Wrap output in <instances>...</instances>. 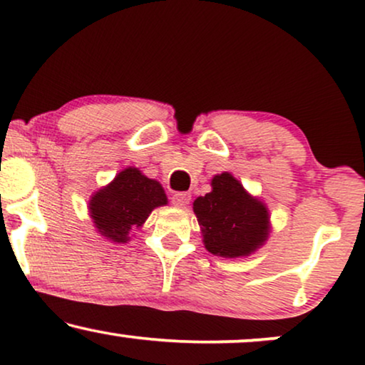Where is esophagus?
Masks as SVG:
<instances>
[{"label":"esophagus","instance_id":"esophagus-1","mask_svg":"<svg viewBox=\"0 0 365 365\" xmlns=\"http://www.w3.org/2000/svg\"><path fill=\"white\" fill-rule=\"evenodd\" d=\"M171 201L176 207H186L189 201H191V194H189V192H176V194H173Z\"/></svg>","mask_w":365,"mask_h":365}]
</instances>
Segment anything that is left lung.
<instances>
[{
    "instance_id": "1",
    "label": "left lung",
    "mask_w": 365,
    "mask_h": 365,
    "mask_svg": "<svg viewBox=\"0 0 365 365\" xmlns=\"http://www.w3.org/2000/svg\"><path fill=\"white\" fill-rule=\"evenodd\" d=\"M204 246L221 257L247 256L267 239V209L229 173L212 178V191L194 201Z\"/></svg>"
}]
</instances>
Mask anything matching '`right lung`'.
<instances>
[{
    "instance_id": "obj_1",
    "label": "right lung",
    "mask_w": 365,
    "mask_h": 365,
    "mask_svg": "<svg viewBox=\"0 0 365 365\" xmlns=\"http://www.w3.org/2000/svg\"><path fill=\"white\" fill-rule=\"evenodd\" d=\"M168 202L161 184L143 176L136 168L124 169L109 186L89 201L94 226L114 242H126L128 232L146 221L154 207Z\"/></svg>"
}]
</instances>
